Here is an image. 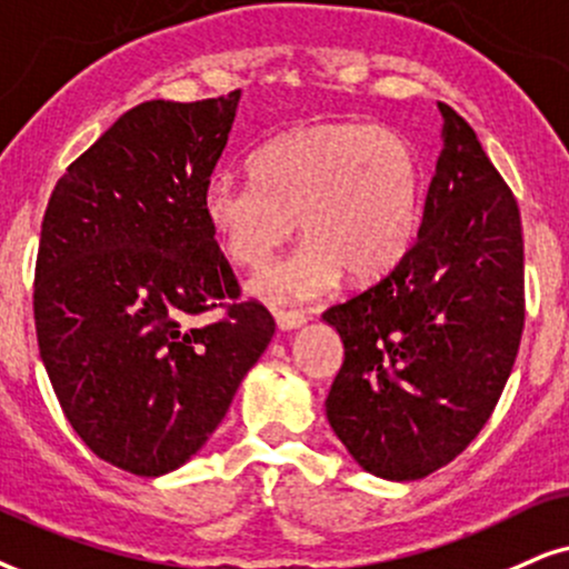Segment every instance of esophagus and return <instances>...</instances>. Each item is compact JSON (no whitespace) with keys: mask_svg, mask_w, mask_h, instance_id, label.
<instances>
[{"mask_svg":"<svg viewBox=\"0 0 569 569\" xmlns=\"http://www.w3.org/2000/svg\"><path fill=\"white\" fill-rule=\"evenodd\" d=\"M273 317H277V327L284 329V332L306 325V313H300V311H277Z\"/></svg>","mask_w":569,"mask_h":569,"instance_id":"1","label":"esophagus"}]
</instances>
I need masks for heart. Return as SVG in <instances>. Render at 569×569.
Returning a JSON list of instances; mask_svg holds the SVG:
<instances>
[{"mask_svg":"<svg viewBox=\"0 0 569 569\" xmlns=\"http://www.w3.org/2000/svg\"><path fill=\"white\" fill-rule=\"evenodd\" d=\"M252 179L216 173L202 216L229 261L263 269L290 240H306L263 273L256 292L308 300L340 271L369 282L411 248L422 202V166L396 131L363 121H311L273 137L250 160Z\"/></svg>","mask_w":569,"mask_h":569,"instance_id":"b5f03b06","label":"heart"}]
</instances>
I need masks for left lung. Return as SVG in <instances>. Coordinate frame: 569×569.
I'll return each mask as SVG.
<instances>
[{"label":"left lung","mask_w":569,"mask_h":569,"mask_svg":"<svg viewBox=\"0 0 569 569\" xmlns=\"http://www.w3.org/2000/svg\"><path fill=\"white\" fill-rule=\"evenodd\" d=\"M443 113V152L417 240L385 277L325 311L346 359L327 419L353 459L388 480L446 467L499 403L525 327L515 194L465 118Z\"/></svg>","instance_id":"1"}]
</instances>
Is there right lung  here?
Segmentation results:
<instances>
[{
  "label": "right lung",
  "instance_id": "1",
  "mask_svg": "<svg viewBox=\"0 0 569 569\" xmlns=\"http://www.w3.org/2000/svg\"><path fill=\"white\" fill-rule=\"evenodd\" d=\"M240 94L137 104L68 166L41 221L33 321L49 382L83 443L142 478L206 443L277 327L240 300L202 216ZM208 310L222 319L198 326Z\"/></svg>",
  "mask_w": 569,
  "mask_h": 569
}]
</instances>
